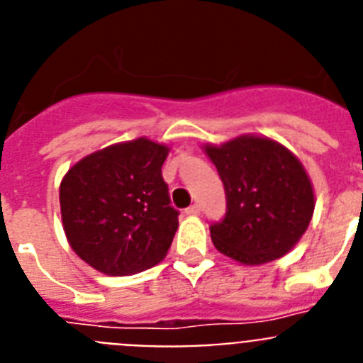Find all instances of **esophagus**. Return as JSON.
I'll return each instance as SVG.
<instances>
[{"instance_id": "obj_1", "label": "esophagus", "mask_w": 363, "mask_h": 363, "mask_svg": "<svg viewBox=\"0 0 363 363\" xmlns=\"http://www.w3.org/2000/svg\"><path fill=\"white\" fill-rule=\"evenodd\" d=\"M200 205L198 203H192L191 207H187V209H185V214H189V216H196V214H200Z\"/></svg>"}]
</instances>
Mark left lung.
I'll return each instance as SVG.
<instances>
[{
	"label": "left lung",
	"mask_w": 363,
	"mask_h": 363,
	"mask_svg": "<svg viewBox=\"0 0 363 363\" xmlns=\"http://www.w3.org/2000/svg\"><path fill=\"white\" fill-rule=\"evenodd\" d=\"M205 152L225 187V216L209 227L218 251L245 265L289 252L314 211L313 185L296 156L258 136L207 145Z\"/></svg>",
	"instance_id": "1"
}]
</instances>
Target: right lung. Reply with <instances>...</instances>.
Listing matches in <instances>:
<instances>
[{
  "instance_id": "obj_1",
  "label": "right lung",
  "mask_w": 363,
  "mask_h": 363,
  "mask_svg": "<svg viewBox=\"0 0 363 363\" xmlns=\"http://www.w3.org/2000/svg\"><path fill=\"white\" fill-rule=\"evenodd\" d=\"M167 154L165 145L138 138L89 154L62 179L63 229L96 271L127 277L165 258L179 214L162 176Z\"/></svg>"
}]
</instances>
